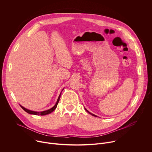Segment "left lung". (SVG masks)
Segmentation results:
<instances>
[{"mask_svg": "<svg viewBox=\"0 0 152 152\" xmlns=\"http://www.w3.org/2000/svg\"><path fill=\"white\" fill-rule=\"evenodd\" d=\"M85 110L86 111V112H87V113H89V114H91L92 115H93V116H94V117H97V116H96V115H94V114H91V113H90V112H89V111H88L87 110H86V109H85Z\"/></svg>", "mask_w": 152, "mask_h": 152, "instance_id": "1", "label": "left lung"}]
</instances>
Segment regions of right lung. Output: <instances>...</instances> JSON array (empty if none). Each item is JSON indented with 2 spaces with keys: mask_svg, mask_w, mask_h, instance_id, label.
I'll list each match as a JSON object with an SVG mask.
<instances>
[{
  "mask_svg": "<svg viewBox=\"0 0 152 152\" xmlns=\"http://www.w3.org/2000/svg\"><path fill=\"white\" fill-rule=\"evenodd\" d=\"M63 90H64V89H63ZM63 90H62V91H63ZM60 97H61V94H60V95L59 96V97H58V100H57V102H56V103L55 105L53 107H52V108H50V109H49V110H48L44 111H41V112L32 111H31V110H29L26 109V108L24 107H23V106H21L20 104V106H21V107L22 108V109H23L25 111H26V113H28V114H34V115H47V114H50L51 113H52V112H53V111L56 109V107H57V105H58V102H59V101Z\"/></svg>",
  "mask_w": 152,
  "mask_h": 152,
  "instance_id": "obj_1",
  "label": "right lung"
}]
</instances>
